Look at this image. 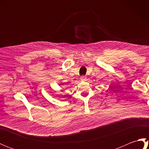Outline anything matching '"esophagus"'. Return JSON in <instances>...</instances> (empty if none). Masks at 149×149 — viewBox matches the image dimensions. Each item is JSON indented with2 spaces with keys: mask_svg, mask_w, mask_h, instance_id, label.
Returning <instances> with one entry per match:
<instances>
[{
  "mask_svg": "<svg viewBox=\"0 0 149 149\" xmlns=\"http://www.w3.org/2000/svg\"><path fill=\"white\" fill-rule=\"evenodd\" d=\"M80 79H81V81H86V77L85 76V75H83V76H81V77Z\"/></svg>",
  "mask_w": 149,
  "mask_h": 149,
  "instance_id": "obj_1",
  "label": "esophagus"
}]
</instances>
